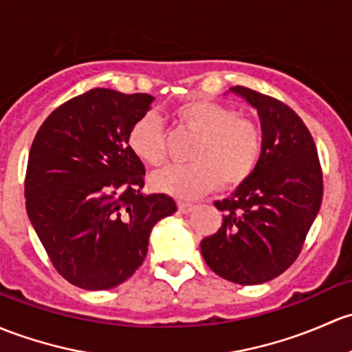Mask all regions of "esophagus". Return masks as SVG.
Masks as SVG:
<instances>
[{
	"mask_svg": "<svg viewBox=\"0 0 352 352\" xmlns=\"http://www.w3.org/2000/svg\"><path fill=\"white\" fill-rule=\"evenodd\" d=\"M194 209H195V206L190 204V202H179V212L188 214V212H192Z\"/></svg>",
	"mask_w": 352,
	"mask_h": 352,
	"instance_id": "1",
	"label": "esophagus"
}]
</instances>
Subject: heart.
<instances>
[{
	"mask_svg": "<svg viewBox=\"0 0 352 352\" xmlns=\"http://www.w3.org/2000/svg\"><path fill=\"white\" fill-rule=\"evenodd\" d=\"M177 126L197 136L187 166H170L151 177L157 190L179 199H194L221 187L246 182L263 155V131L253 120L238 116L234 109L210 99H192L173 111ZM133 153L150 166L166 160V138L155 114H145L128 133Z\"/></svg>",
	"mask_w": 352,
	"mask_h": 352,
	"instance_id": "b5f03b06",
	"label": "heart"
}]
</instances>
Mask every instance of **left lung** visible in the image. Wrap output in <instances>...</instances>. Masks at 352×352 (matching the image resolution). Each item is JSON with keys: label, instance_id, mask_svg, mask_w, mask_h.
I'll list each match as a JSON object with an SVG mask.
<instances>
[{"label": "left lung", "instance_id": "1", "mask_svg": "<svg viewBox=\"0 0 352 352\" xmlns=\"http://www.w3.org/2000/svg\"><path fill=\"white\" fill-rule=\"evenodd\" d=\"M258 109L263 155L253 175L231 197L217 201L223 226L202 239L201 251L216 275L258 285L282 275L300 254L320 209L322 168L309 128L272 96L231 87Z\"/></svg>", "mask_w": 352, "mask_h": 352}]
</instances>
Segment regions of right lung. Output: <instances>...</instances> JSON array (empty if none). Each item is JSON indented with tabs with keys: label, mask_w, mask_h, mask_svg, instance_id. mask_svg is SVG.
Returning a JSON list of instances; mask_svg holds the SVG:
<instances>
[{
	"label": "right lung",
	"mask_w": 352,
	"mask_h": 352,
	"mask_svg": "<svg viewBox=\"0 0 352 352\" xmlns=\"http://www.w3.org/2000/svg\"><path fill=\"white\" fill-rule=\"evenodd\" d=\"M153 96L94 87L43 121L28 155L27 212L58 275L84 290H108L146 258L151 228L175 201L145 195V166L128 133Z\"/></svg>",
	"instance_id": "obj_1"
}]
</instances>
